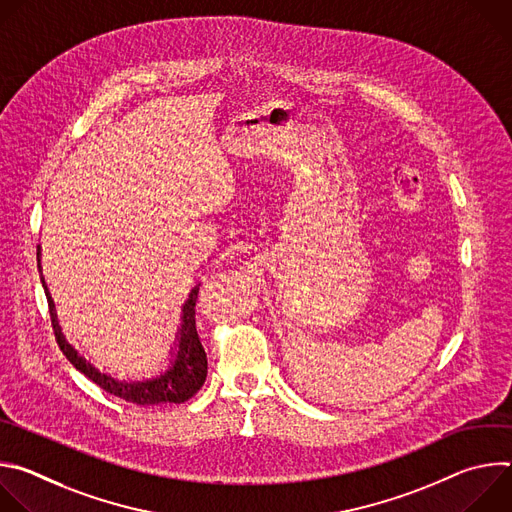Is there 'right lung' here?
I'll use <instances>...</instances> for the list:
<instances>
[{"label":"right lung","mask_w":512,"mask_h":512,"mask_svg":"<svg viewBox=\"0 0 512 512\" xmlns=\"http://www.w3.org/2000/svg\"><path fill=\"white\" fill-rule=\"evenodd\" d=\"M38 269H40V279H42V287L44 294L48 298V308H50V318H52V328H54V336L56 342L60 346V350L64 352V356L75 364V369L81 371L85 377H89L93 383H97L101 389H105L107 393L121 397L129 403L135 405H160V403H184L188 401L192 395H196L200 391V387L206 381V352L200 344L198 332H196V298H198V287L200 281L194 283V287L190 289L188 300L182 306V316H180V328L176 332V342L170 348V364L168 369L162 371L156 377L150 379H117L105 371H99L91 360H87L83 354H79V350L72 346L58 324L56 318V308H54V300L48 291V285L44 281L42 275V265H40V245H38Z\"/></svg>","instance_id":"1"}]
</instances>
